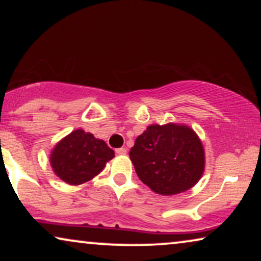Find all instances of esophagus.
<instances>
[{
  "label": "esophagus",
  "instance_id": "esophagus-1",
  "mask_svg": "<svg viewBox=\"0 0 261 261\" xmlns=\"http://www.w3.org/2000/svg\"><path fill=\"white\" fill-rule=\"evenodd\" d=\"M115 152H116V154H119V155H124L127 153V149L121 147V148H116Z\"/></svg>",
  "mask_w": 261,
  "mask_h": 261
}]
</instances>
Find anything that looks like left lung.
Returning <instances> with one entry per match:
<instances>
[{"label":"left lung","instance_id":"1","mask_svg":"<svg viewBox=\"0 0 261 261\" xmlns=\"http://www.w3.org/2000/svg\"><path fill=\"white\" fill-rule=\"evenodd\" d=\"M129 156L142 183L164 196L189 190L204 172L202 141L187 124H151L137 138Z\"/></svg>","mask_w":261,"mask_h":261}]
</instances>
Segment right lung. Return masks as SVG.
<instances>
[{
    "mask_svg": "<svg viewBox=\"0 0 261 261\" xmlns=\"http://www.w3.org/2000/svg\"><path fill=\"white\" fill-rule=\"evenodd\" d=\"M114 151L91 133L76 129L63 138L49 155L52 170L60 179L80 185L92 179L114 158Z\"/></svg>",
    "mask_w": 261,
    "mask_h": 261,
    "instance_id": "add662e5",
    "label": "right lung"
}]
</instances>
